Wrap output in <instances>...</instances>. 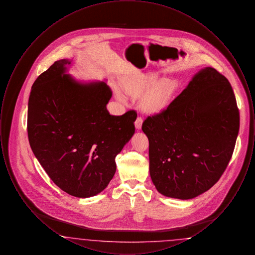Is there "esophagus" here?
Returning a JSON list of instances; mask_svg holds the SVG:
<instances>
[{
	"mask_svg": "<svg viewBox=\"0 0 255 255\" xmlns=\"http://www.w3.org/2000/svg\"><path fill=\"white\" fill-rule=\"evenodd\" d=\"M142 122H143L142 118H140V117H137V118H136V120H135V122H134V126H135V128H136L137 130H140V129H141Z\"/></svg>",
	"mask_w": 255,
	"mask_h": 255,
	"instance_id": "obj_1",
	"label": "esophagus"
}]
</instances>
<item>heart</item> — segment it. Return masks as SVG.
Segmentation results:
<instances>
[{
	"label": "heart",
	"mask_w": 255,
	"mask_h": 255,
	"mask_svg": "<svg viewBox=\"0 0 255 255\" xmlns=\"http://www.w3.org/2000/svg\"><path fill=\"white\" fill-rule=\"evenodd\" d=\"M155 74H145L139 77L127 78L122 81V88L126 95L133 97H141V107L148 113H158L164 109L173 97L176 86L163 79L159 82ZM117 97L124 99V94L118 88L115 89Z\"/></svg>",
	"instance_id": "b5f03b06"
}]
</instances>
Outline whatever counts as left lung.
Returning a JSON list of instances; mask_svg holds the SVG:
<instances>
[{"label":"left lung","mask_w":255,"mask_h":255,"mask_svg":"<svg viewBox=\"0 0 255 255\" xmlns=\"http://www.w3.org/2000/svg\"><path fill=\"white\" fill-rule=\"evenodd\" d=\"M239 126L229 80L211 67L199 71L166 109L142 123L158 192L188 200L210 189L231 160Z\"/></svg>","instance_id":"left-lung-1"}]
</instances>
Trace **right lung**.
<instances>
[{"mask_svg":"<svg viewBox=\"0 0 255 255\" xmlns=\"http://www.w3.org/2000/svg\"><path fill=\"white\" fill-rule=\"evenodd\" d=\"M72 61H56L40 74L28 98L31 150L60 189L77 198L103 191L115 158L134 133V111L110 115L112 91L105 82L83 83L67 74Z\"/></svg>","mask_w":255,"mask_h":255,"instance_id":"add662e5","label":"right lung"}]
</instances>
